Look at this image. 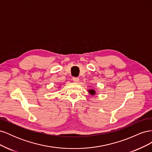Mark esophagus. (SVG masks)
<instances>
[{
  "mask_svg": "<svg viewBox=\"0 0 152 152\" xmlns=\"http://www.w3.org/2000/svg\"><path fill=\"white\" fill-rule=\"evenodd\" d=\"M73 80L74 82H76V83H78L79 82V78L78 77H73Z\"/></svg>",
  "mask_w": 152,
  "mask_h": 152,
  "instance_id": "obj_1",
  "label": "esophagus"
}]
</instances>
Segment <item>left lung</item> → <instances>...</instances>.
I'll return each instance as SVG.
<instances>
[{
    "label": "left lung",
    "instance_id": "8db88e82",
    "mask_svg": "<svg viewBox=\"0 0 152 152\" xmlns=\"http://www.w3.org/2000/svg\"><path fill=\"white\" fill-rule=\"evenodd\" d=\"M89 93L91 94H95V91H94V90H93V89H91V90H89Z\"/></svg>",
    "mask_w": 152,
    "mask_h": 152
}]
</instances>
